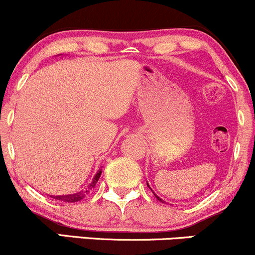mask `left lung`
Returning a JSON list of instances; mask_svg holds the SVG:
<instances>
[{"instance_id":"1","label":"left lung","mask_w":255,"mask_h":255,"mask_svg":"<svg viewBox=\"0 0 255 255\" xmlns=\"http://www.w3.org/2000/svg\"><path fill=\"white\" fill-rule=\"evenodd\" d=\"M147 187H150V184H148V183H147ZM150 188H151V187H150ZM151 191H152V189H151ZM153 193H154V192H153ZM154 195H156V198L158 199V200H159V201H163V203H165V201H164V200H163V199H162V198H159V197H158V195L156 194V193H154Z\"/></svg>"}]
</instances>
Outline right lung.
Wrapping results in <instances>:
<instances>
[{"mask_svg":"<svg viewBox=\"0 0 255 255\" xmlns=\"http://www.w3.org/2000/svg\"><path fill=\"white\" fill-rule=\"evenodd\" d=\"M101 174H102V169H99L97 171V174L95 175V177L92 178V182H91L89 186L86 187V188L84 189V191H80L78 193H74V194H67V195H51V198L56 199V200H60V201H64V203H77V201H80L83 200V199L86 197L89 193L92 191L93 188H95L96 183L98 182L99 177H101Z\"/></svg>","mask_w":255,"mask_h":255,"instance_id":"obj_1","label":"right lung"}]
</instances>
